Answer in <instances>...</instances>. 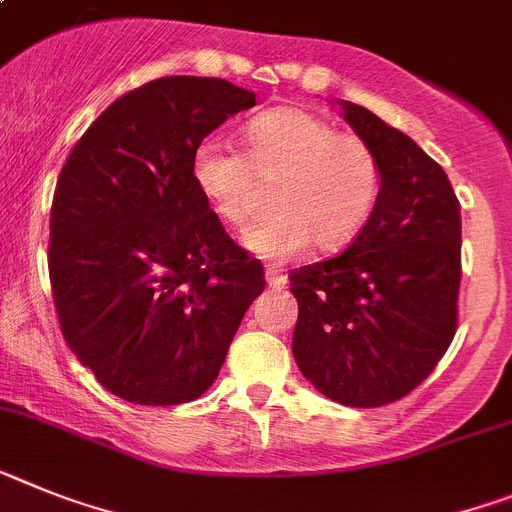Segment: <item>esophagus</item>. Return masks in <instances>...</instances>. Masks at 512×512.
Here are the masks:
<instances>
[{
  "instance_id": "34e87169",
  "label": "esophagus",
  "mask_w": 512,
  "mask_h": 512,
  "mask_svg": "<svg viewBox=\"0 0 512 512\" xmlns=\"http://www.w3.org/2000/svg\"><path fill=\"white\" fill-rule=\"evenodd\" d=\"M266 282H269V287H274V290H282V287L287 285V274L282 272V269H277V266H269V269H266Z\"/></svg>"
}]
</instances>
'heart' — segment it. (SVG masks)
I'll use <instances>...</instances> for the list:
<instances>
[{"instance_id":"1","label":"heart","mask_w":512,"mask_h":512,"mask_svg":"<svg viewBox=\"0 0 512 512\" xmlns=\"http://www.w3.org/2000/svg\"><path fill=\"white\" fill-rule=\"evenodd\" d=\"M191 181L225 225L240 227L274 183L272 214L243 233L251 253L287 261L316 243L342 251L368 227L383 191L381 157L368 139L336 131L303 108L279 106L243 126V152L204 139L191 155Z\"/></svg>"}]
</instances>
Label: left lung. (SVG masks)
I'll list each match as a JSON object with an SVG mask.
<instances>
[{
    "label": "left lung",
    "instance_id": "1",
    "mask_svg": "<svg viewBox=\"0 0 512 512\" xmlns=\"http://www.w3.org/2000/svg\"><path fill=\"white\" fill-rule=\"evenodd\" d=\"M342 106L381 157V202L347 251L290 274L292 355L323 396L368 409L414 391L456 336L461 204L445 170L404 131Z\"/></svg>",
    "mask_w": 512,
    "mask_h": 512
}]
</instances>
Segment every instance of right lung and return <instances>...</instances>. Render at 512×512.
<instances>
[{"label":"right lung","instance_id":"1","mask_svg":"<svg viewBox=\"0 0 512 512\" xmlns=\"http://www.w3.org/2000/svg\"><path fill=\"white\" fill-rule=\"evenodd\" d=\"M256 106L217 77H160L113 100L56 181L48 277L61 334L100 386L144 406L214 383L264 266L191 181L196 144Z\"/></svg>","mask_w":512,"mask_h":512}]
</instances>
